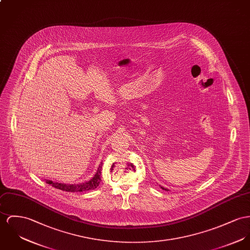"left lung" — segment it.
<instances>
[{"mask_svg": "<svg viewBox=\"0 0 250 250\" xmlns=\"http://www.w3.org/2000/svg\"><path fill=\"white\" fill-rule=\"evenodd\" d=\"M161 188H162V189H164V190H167V191L168 190V189H167V188H163V187H161Z\"/></svg>", "mask_w": 250, "mask_h": 250, "instance_id": "1", "label": "left lung"}]
</instances>
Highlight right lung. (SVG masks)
<instances>
[{"label":"right lung","instance_id":"right-lung-1","mask_svg":"<svg viewBox=\"0 0 250 250\" xmlns=\"http://www.w3.org/2000/svg\"><path fill=\"white\" fill-rule=\"evenodd\" d=\"M102 166L103 163L100 164L99 168L97 170L95 176L90 179L89 181L85 182V183H82V184H74V185H65V184H59V183H54L52 181L46 180L45 182L48 185H51L52 187H54L57 189H61L62 191H67V192H83V191H87V190H92L95 189L100 183H101V174H102Z\"/></svg>","mask_w":250,"mask_h":250}]
</instances>
